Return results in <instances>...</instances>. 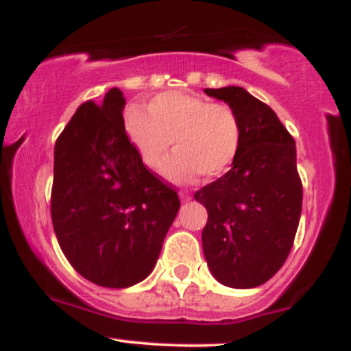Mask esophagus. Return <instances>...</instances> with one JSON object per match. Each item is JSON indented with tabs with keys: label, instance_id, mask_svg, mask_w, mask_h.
I'll list each match as a JSON object with an SVG mask.
<instances>
[{
	"label": "esophagus",
	"instance_id": "34e87169",
	"mask_svg": "<svg viewBox=\"0 0 351 351\" xmlns=\"http://www.w3.org/2000/svg\"><path fill=\"white\" fill-rule=\"evenodd\" d=\"M180 198H181V201H183V203H188V201L191 199V195H189V193H186V191H181Z\"/></svg>",
	"mask_w": 351,
	"mask_h": 351
}]
</instances>
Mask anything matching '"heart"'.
<instances>
[{
	"instance_id": "b5f03b06",
	"label": "heart",
	"mask_w": 351,
	"mask_h": 351,
	"mask_svg": "<svg viewBox=\"0 0 351 351\" xmlns=\"http://www.w3.org/2000/svg\"><path fill=\"white\" fill-rule=\"evenodd\" d=\"M147 111L130 107L123 127L145 167L156 170L173 142L175 153L165 163L167 178L178 183L199 173L216 178L234 163L243 142V125L228 104L199 95L165 92L150 100Z\"/></svg>"
}]
</instances>
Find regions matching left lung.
I'll use <instances>...</instances> for the list:
<instances>
[{
  "label": "left lung",
  "mask_w": 351,
  "mask_h": 351,
  "mask_svg": "<svg viewBox=\"0 0 351 351\" xmlns=\"http://www.w3.org/2000/svg\"><path fill=\"white\" fill-rule=\"evenodd\" d=\"M237 112L243 142L231 170L195 193L204 204L203 252L217 282L252 289L291 252L302 213L295 142L276 112L243 87L204 88Z\"/></svg>",
  "instance_id": "8db88e82"
}]
</instances>
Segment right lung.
I'll return each mask as SVG.
<instances>
[{
    "mask_svg": "<svg viewBox=\"0 0 351 351\" xmlns=\"http://www.w3.org/2000/svg\"><path fill=\"white\" fill-rule=\"evenodd\" d=\"M114 87L87 100L54 147L51 216L72 267L94 284L125 289L150 276L180 209L178 193L140 160Z\"/></svg>",
    "mask_w": 351,
    "mask_h": 351,
    "instance_id": "add662e5",
    "label": "right lung"
}]
</instances>
